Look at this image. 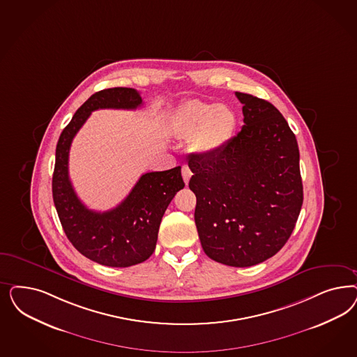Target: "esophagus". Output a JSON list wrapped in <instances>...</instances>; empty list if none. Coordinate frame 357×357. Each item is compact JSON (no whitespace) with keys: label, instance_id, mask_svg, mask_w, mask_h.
I'll return each mask as SVG.
<instances>
[{"label":"esophagus","instance_id":"1","mask_svg":"<svg viewBox=\"0 0 357 357\" xmlns=\"http://www.w3.org/2000/svg\"><path fill=\"white\" fill-rule=\"evenodd\" d=\"M181 173H183V178H184L185 184L188 185L189 180H190V177H192V171L189 169V167H188V165H183Z\"/></svg>","mask_w":357,"mask_h":357}]
</instances>
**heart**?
Wrapping results in <instances>:
<instances>
[{
	"label": "heart",
	"instance_id": "heart-1",
	"mask_svg": "<svg viewBox=\"0 0 357 357\" xmlns=\"http://www.w3.org/2000/svg\"><path fill=\"white\" fill-rule=\"evenodd\" d=\"M235 125V114L227 106L192 100L181 105L176 113L172 132L177 138H192V150L208 155L230 142Z\"/></svg>",
	"mask_w": 357,
	"mask_h": 357
}]
</instances>
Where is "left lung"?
<instances>
[{"label": "left lung", "instance_id": "obj_1", "mask_svg": "<svg viewBox=\"0 0 357 357\" xmlns=\"http://www.w3.org/2000/svg\"><path fill=\"white\" fill-rule=\"evenodd\" d=\"M244 125L218 152L189 156L197 231L210 259L252 266L288 242L303 202L299 150L271 102L235 93Z\"/></svg>", "mask_w": 357, "mask_h": 357}]
</instances>
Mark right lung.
<instances>
[{"label":"right lung","instance_id":"1","mask_svg":"<svg viewBox=\"0 0 357 357\" xmlns=\"http://www.w3.org/2000/svg\"><path fill=\"white\" fill-rule=\"evenodd\" d=\"M142 105L140 94L132 88H110L94 93L63 130L56 146L52 197L63 230L81 255L106 266L126 268L139 264L153 253L161 218L174 195L185 186L181 167L142 174L118 206L100 213L85 206L72 186L69 149L94 110H135Z\"/></svg>","mask_w":357,"mask_h":357}]
</instances>
